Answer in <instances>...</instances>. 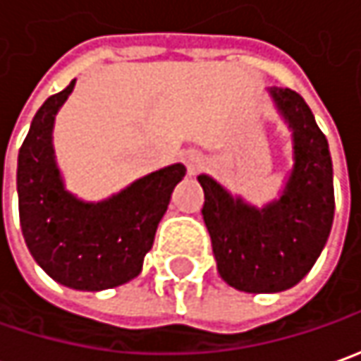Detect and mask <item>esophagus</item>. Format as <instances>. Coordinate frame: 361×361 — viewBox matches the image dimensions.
<instances>
[{
    "label": "esophagus",
    "mask_w": 361,
    "mask_h": 361,
    "mask_svg": "<svg viewBox=\"0 0 361 361\" xmlns=\"http://www.w3.org/2000/svg\"><path fill=\"white\" fill-rule=\"evenodd\" d=\"M185 164H188L190 173H195L197 169L202 168V159H200L197 154H193V152H188V154H185Z\"/></svg>",
    "instance_id": "1"
}]
</instances>
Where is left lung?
Segmentation results:
<instances>
[{
  "label": "left lung",
  "mask_w": 361,
  "mask_h": 361,
  "mask_svg": "<svg viewBox=\"0 0 361 361\" xmlns=\"http://www.w3.org/2000/svg\"><path fill=\"white\" fill-rule=\"evenodd\" d=\"M267 94L292 131L293 166L280 197L257 207L212 176H197L219 276L247 293L283 292L304 280L328 242L336 209L328 140L312 109L288 87Z\"/></svg>",
  "instance_id": "1"
}]
</instances>
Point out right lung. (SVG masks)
I'll return each instance as SVG.
<instances>
[{
  "instance_id": "add662e5",
  "label": "right lung",
  "mask_w": 361,
  "mask_h": 361,
  "mask_svg": "<svg viewBox=\"0 0 361 361\" xmlns=\"http://www.w3.org/2000/svg\"><path fill=\"white\" fill-rule=\"evenodd\" d=\"M75 80L45 99L18 156L19 224L33 259L57 283L99 292L140 276L183 164L152 171L102 202L66 190L54 149V123Z\"/></svg>"
}]
</instances>
